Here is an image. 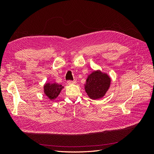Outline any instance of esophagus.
Wrapping results in <instances>:
<instances>
[{
    "label": "esophagus",
    "instance_id": "esophagus-1",
    "mask_svg": "<svg viewBox=\"0 0 154 154\" xmlns=\"http://www.w3.org/2000/svg\"><path fill=\"white\" fill-rule=\"evenodd\" d=\"M76 83V80H73V81H72V80H68L67 81V83L69 85H72V84H75V83Z\"/></svg>",
    "mask_w": 154,
    "mask_h": 154
}]
</instances>
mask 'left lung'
<instances>
[{
	"label": "left lung",
	"mask_w": 154,
	"mask_h": 154,
	"mask_svg": "<svg viewBox=\"0 0 154 154\" xmlns=\"http://www.w3.org/2000/svg\"><path fill=\"white\" fill-rule=\"evenodd\" d=\"M110 85V78L105 73L100 71L92 72L88 76L85 89L88 97L92 100L103 97Z\"/></svg>",
	"instance_id": "obj_1"
}]
</instances>
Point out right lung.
I'll use <instances>...</instances> for the list:
<instances>
[{
  "label": "right lung",
  "mask_w": 154,
  "mask_h": 154,
  "mask_svg": "<svg viewBox=\"0 0 154 154\" xmlns=\"http://www.w3.org/2000/svg\"><path fill=\"white\" fill-rule=\"evenodd\" d=\"M63 88L62 85L56 83H47L44 86V94L48 97L51 100L57 98L59 94Z\"/></svg>",
  "instance_id": "1"
}]
</instances>
